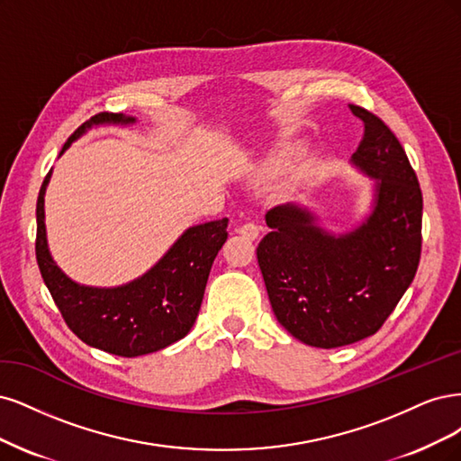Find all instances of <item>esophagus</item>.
<instances>
[{
	"label": "esophagus",
	"instance_id": "1",
	"mask_svg": "<svg viewBox=\"0 0 461 461\" xmlns=\"http://www.w3.org/2000/svg\"><path fill=\"white\" fill-rule=\"evenodd\" d=\"M240 233L243 237H247V240H257V237L260 235V226L255 224V221H247V224H243L240 228Z\"/></svg>",
	"mask_w": 461,
	"mask_h": 461
}]
</instances>
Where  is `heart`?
Wrapping results in <instances>:
<instances>
[{
    "label": "heart",
    "instance_id": "1",
    "mask_svg": "<svg viewBox=\"0 0 461 461\" xmlns=\"http://www.w3.org/2000/svg\"><path fill=\"white\" fill-rule=\"evenodd\" d=\"M281 162H284V160H281Z\"/></svg>",
    "mask_w": 461,
    "mask_h": 461
}]
</instances>
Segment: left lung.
Returning a JSON list of instances; mask_svg holds the SVG:
<instances>
[{"label": "left lung", "instance_id": "8db88e82", "mask_svg": "<svg viewBox=\"0 0 461 461\" xmlns=\"http://www.w3.org/2000/svg\"><path fill=\"white\" fill-rule=\"evenodd\" d=\"M364 122L354 165L375 177V206L362 226L331 235L294 204L266 214L272 231L257 258L277 321L304 345L337 348L381 330L413 281L421 257L423 197L404 147L379 116Z\"/></svg>", "mask_w": 461, "mask_h": 461}]
</instances>
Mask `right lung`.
<instances>
[{"instance_id":"right-lung-1","label":"right lung","mask_w":461,"mask_h":461,"mask_svg":"<svg viewBox=\"0 0 461 461\" xmlns=\"http://www.w3.org/2000/svg\"><path fill=\"white\" fill-rule=\"evenodd\" d=\"M133 122L121 113H99L67 140V147L94 124ZM61 151V153H63ZM51 172L41 184L36 204V260L43 281L70 331L86 345L124 358L167 348L189 333L218 250L228 240V218L189 228L162 260L128 285L114 289L74 284L53 262L43 224V195Z\"/></svg>"}]
</instances>
